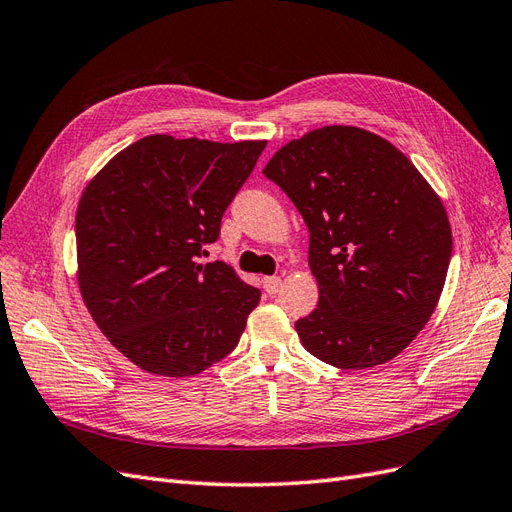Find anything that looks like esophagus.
Returning a JSON list of instances; mask_svg holds the SVG:
<instances>
[{
  "instance_id": "esophagus-1",
  "label": "esophagus",
  "mask_w": 512,
  "mask_h": 512,
  "mask_svg": "<svg viewBox=\"0 0 512 512\" xmlns=\"http://www.w3.org/2000/svg\"><path fill=\"white\" fill-rule=\"evenodd\" d=\"M262 288H265L269 294H277L282 290V277H277V275L265 277V280H262Z\"/></svg>"
}]
</instances>
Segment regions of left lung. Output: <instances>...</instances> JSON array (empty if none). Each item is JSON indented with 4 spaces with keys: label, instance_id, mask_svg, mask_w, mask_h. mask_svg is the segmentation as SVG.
<instances>
[{
    "label": "left lung",
    "instance_id": "obj_1",
    "mask_svg": "<svg viewBox=\"0 0 512 512\" xmlns=\"http://www.w3.org/2000/svg\"><path fill=\"white\" fill-rule=\"evenodd\" d=\"M262 175L288 194L309 230L320 299L294 322L305 350L339 369L395 359L444 288L453 232L440 196L395 145L354 126L286 143Z\"/></svg>",
    "mask_w": 512,
    "mask_h": 512
}]
</instances>
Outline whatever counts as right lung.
Instances as JSON below:
<instances>
[{"mask_svg": "<svg viewBox=\"0 0 512 512\" xmlns=\"http://www.w3.org/2000/svg\"><path fill=\"white\" fill-rule=\"evenodd\" d=\"M267 141L151 134L87 183L76 280L91 318L149 374L196 376L235 350L260 290L222 260L198 262Z\"/></svg>", "mask_w": 512, "mask_h": 512, "instance_id": "obj_1", "label": "right lung"}]
</instances>
